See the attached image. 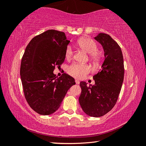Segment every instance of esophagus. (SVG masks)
Here are the masks:
<instances>
[{
    "mask_svg": "<svg viewBox=\"0 0 146 146\" xmlns=\"http://www.w3.org/2000/svg\"><path fill=\"white\" fill-rule=\"evenodd\" d=\"M75 82H76V84H80V81H79L78 80H77V79H76Z\"/></svg>",
    "mask_w": 146,
    "mask_h": 146,
    "instance_id": "34e87169",
    "label": "esophagus"
}]
</instances>
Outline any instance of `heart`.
<instances>
[{"instance_id":"obj_1","label":"heart","mask_w":146,"mask_h":146,"mask_svg":"<svg viewBox=\"0 0 146 146\" xmlns=\"http://www.w3.org/2000/svg\"><path fill=\"white\" fill-rule=\"evenodd\" d=\"M78 45L80 48L90 53V57L94 61H98L100 58L99 53L97 52V44L93 39L90 38H82L78 41ZM73 55V51L71 46L66 47L65 55L67 58H70ZM90 67L87 64L73 63L68 68V72L71 76L77 78H84L88 73H90Z\"/></svg>"}]
</instances>
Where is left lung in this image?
<instances>
[{"label":"left lung","instance_id":"8db88e82","mask_svg":"<svg viewBox=\"0 0 146 146\" xmlns=\"http://www.w3.org/2000/svg\"><path fill=\"white\" fill-rule=\"evenodd\" d=\"M102 45L104 61L101 70L93 76L95 84L88 86L80 82L79 103L86 115L100 117L114 107L119 95L124 76L122 52L119 45L108 34L100 33L95 38Z\"/></svg>","mask_w":146,"mask_h":146}]
</instances>
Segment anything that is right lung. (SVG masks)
<instances>
[{
	"mask_svg": "<svg viewBox=\"0 0 146 146\" xmlns=\"http://www.w3.org/2000/svg\"><path fill=\"white\" fill-rule=\"evenodd\" d=\"M70 40L64 32L49 29L35 36L25 49L21 61V78L29 106L42 115L55 113L75 79L64 73L56 78L55 66L65 60Z\"/></svg>",
	"mask_w": 146,
	"mask_h": 146,
	"instance_id": "obj_1",
	"label": "right lung"
}]
</instances>
